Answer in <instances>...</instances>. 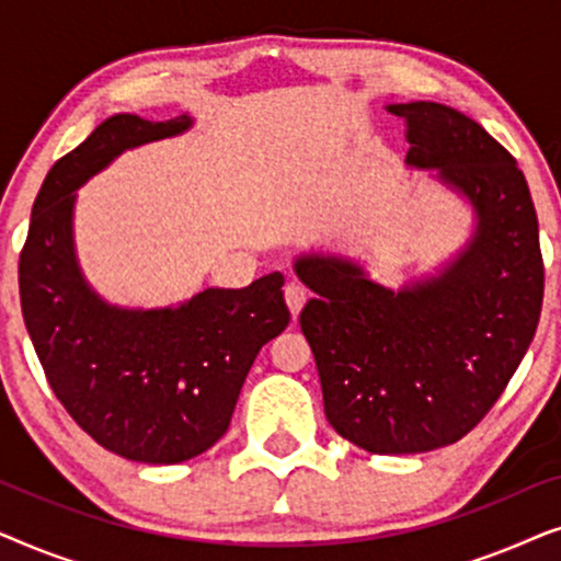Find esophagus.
Listing matches in <instances>:
<instances>
[{"mask_svg":"<svg viewBox=\"0 0 561 561\" xmlns=\"http://www.w3.org/2000/svg\"><path fill=\"white\" fill-rule=\"evenodd\" d=\"M306 298H309V294H306V288L301 286V283H288V286H286V304H288V309H290V313H294V317L301 313Z\"/></svg>","mask_w":561,"mask_h":561,"instance_id":"obj_1","label":"esophagus"}]
</instances>
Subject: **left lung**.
<instances>
[{
    "instance_id": "obj_1",
    "label": "left lung",
    "mask_w": 561,
    "mask_h": 561,
    "mask_svg": "<svg viewBox=\"0 0 561 561\" xmlns=\"http://www.w3.org/2000/svg\"><path fill=\"white\" fill-rule=\"evenodd\" d=\"M405 122V165L472 209V234L439 273L388 288L355 260L309 252L294 271L317 298L301 311L334 432L373 455L462 439L508 386L539 324V219L516 160L467 114L388 104Z\"/></svg>"
}]
</instances>
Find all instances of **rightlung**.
I'll return each instance as SVG.
<instances>
[{
  "label": "right lung",
  "instance_id": "obj_1",
  "mask_svg": "<svg viewBox=\"0 0 561 561\" xmlns=\"http://www.w3.org/2000/svg\"><path fill=\"white\" fill-rule=\"evenodd\" d=\"M191 125L188 114L104 119L45 175L20 255L22 317L53 393L91 439L145 465L186 462L214 447L257 352L290 321L280 273L165 309L106 304L83 278L76 191L125 150Z\"/></svg>",
  "mask_w": 561,
  "mask_h": 561
}]
</instances>
